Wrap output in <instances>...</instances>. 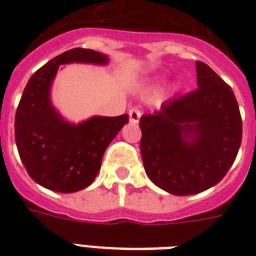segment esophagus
<instances>
[{
  "instance_id": "obj_1",
  "label": "esophagus",
  "mask_w": 256,
  "mask_h": 256,
  "mask_svg": "<svg viewBox=\"0 0 256 256\" xmlns=\"http://www.w3.org/2000/svg\"><path fill=\"white\" fill-rule=\"evenodd\" d=\"M140 116H142L140 110H138V108H132V110L128 112V116H130V122H132V124H138Z\"/></svg>"
}]
</instances>
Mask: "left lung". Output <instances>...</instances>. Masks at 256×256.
<instances>
[{"label":"left lung","mask_w":256,"mask_h":256,"mask_svg":"<svg viewBox=\"0 0 256 256\" xmlns=\"http://www.w3.org/2000/svg\"><path fill=\"white\" fill-rule=\"evenodd\" d=\"M198 88L140 116V156L152 183L172 195L215 186L234 164L242 142V116L234 92L196 61Z\"/></svg>","instance_id":"obj_1"}]
</instances>
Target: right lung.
Wrapping results in <instances>:
<instances>
[{"mask_svg": "<svg viewBox=\"0 0 256 256\" xmlns=\"http://www.w3.org/2000/svg\"><path fill=\"white\" fill-rule=\"evenodd\" d=\"M73 62L106 65L108 57L76 48L50 60L26 84L14 120L18 154L30 178L65 194L92 184L104 150L128 122V114L96 116L78 124L60 116L50 100L52 84L60 66Z\"/></svg>", "mask_w": 256, "mask_h": 256, "instance_id": "right-lung-1", "label": "right lung"}]
</instances>
